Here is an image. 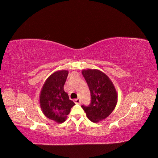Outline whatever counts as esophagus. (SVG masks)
I'll return each instance as SVG.
<instances>
[{"mask_svg": "<svg viewBox=\"0 0 158 158\" xmlns=\"http://www.w3.org/2000/svg\"><path fill=\"white\" fill-rule=\"evenodd\" d=\"M74 102L76 103V104H80V103H81V101H80V99H74Z\"/></svg>", "mask_w": 158, "mask_h": 158, "instance_id": "1", "label": "esophagus"}]
</instances>
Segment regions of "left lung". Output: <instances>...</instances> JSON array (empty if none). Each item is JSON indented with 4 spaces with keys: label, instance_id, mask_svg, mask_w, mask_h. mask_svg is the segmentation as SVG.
Instances as JSON below:
<instances>
[{
    "label": "left lung",
    "instance_id": "8db88e82",
    "mask_svg": "<svg viewBox=\"0 0 158 158\" xmlns=\"http://www.w3.org/2000/svg\"><path fill=\"white\" fill-rule=\"evenodd\" d=\"M84 77L91 95L88 106H82L91 121L98 123L112 113L117 102V94L108 76L99 70H83Z\"/></svg>",
    "mask_w": 158,
    "mask_h": 158
}]
</instances>
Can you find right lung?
<instances>
[{"mask_svg": "<svg viewBox=\"0 0 158 158\" xmlns=\"http://www.w3.org/2000/svg\"><path fill=\"white\" fill-rule=\"evenodd\" d=\"M67 70L56 71L47 79L42 88L40 103L45 115L56 123H63L75 103L64 90Z\"/></svg>", "mask_w": 158, "mask_h": 158, "instance_id": "right-lung-1", "label": "right lung"}]
</instances>
